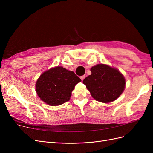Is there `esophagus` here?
<instances>
[{
	"label": "esophagus",
	"instance_id": "34e87169",
	"mask_svg": "<svg viewBox=\"0 0 153 153\" xmlns=\"http://www.w3.org/2000/svg\"><path fill=\"white\" fill-rule=\"evenodd\" d=\"M85 78V75H83V76H80V79H81L82 81V80H84V79Z\"/></svg>",
	"mask_w": 153,
	"mask_h": 153
}]
</instances>
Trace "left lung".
Listing matches in <instances>:
<instances>
[{"mask_svg": "<svg viewBox=\"0 0 153 153\" xmlns=\"http://www.w3.org/2000/svg\"><path fill=\"white\" fill-rule=\"evenodd\" d=\"M91 75L83 80L92 98L101 103L115 101L123 93L126 79L117 69L98 64L91 68Z\"/></svg>", "mask_w": 153, "mask_h": 153, "instance_id": "1", "label": "left lung"}]
</instances>
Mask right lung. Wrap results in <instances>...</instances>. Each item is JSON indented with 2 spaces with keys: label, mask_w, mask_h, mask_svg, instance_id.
I'll list each match as a JSON object with an SVG mask.
<instances>
[{
  "label": "right lung",
  "mask_w": 153,
  "mask_h": 153,
  "mask_svg": "<svg viewBox=\"0 0 153 153\" xmlns=\"http://www.w3.org/2000/svg\"><path fill=\"white\" fill-rule=\"evenodd\" d=\"M80 82V78L73 71L55 66L40 75L36 83V91L46 104L58 106L70 100L72 91Z\"/></svg>",
  "instance_id": "obj_1"
}]
</instances>
